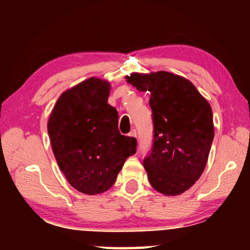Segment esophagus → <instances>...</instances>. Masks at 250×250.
<instances>
[{
	"instance_id": "obj_1",
	"label": "esophagus",
	"mask_w": 250,
	"mask_h": 250,
	"mask_svg": "<svg viewBox=\"0 0 250 250\" xmlns=\"http://www.w3.org/2000/svg\"><path fill=\"white\" fill-rule=\"evenodd\" d=\"M129 137L137 139V131H135V130H132V131H131V132L129 133Z\"/></svg>"
}]
</instances>
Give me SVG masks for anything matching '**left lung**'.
<instances>
[{
	"instance_id": "8db88e82",
	"label": "left lung",
	"mask_w": 250,
	"mask_h": 250,
	"mask_svg": "<svg viewBox=\"0 0 250 250\" xmlns=\"http://www.w3.org/2000/svg\"><path fill=\"white\" fill-rule=\"evenodd\" d=\"M126 82L150 94L153 145L143 160L150 184L164 195H180L200 179L214 139L211 108L196 87L167 71L133 73Z\"/></svg>"
}]
</instances>
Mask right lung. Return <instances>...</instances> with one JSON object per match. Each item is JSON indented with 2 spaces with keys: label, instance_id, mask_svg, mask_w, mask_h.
Masks as SVG:
<instances>
[{
  "label": "right lung",
  "instance_id": "add662e5",
  "mask_svg": "<svg viewBox=\"0 0 250 250\" xmlns=\"http://www.w3.org/2000/svg\"><path fill=\"white\" fill-rule=\"evenodd\" d=\"M110 83L91 77L59 96L47 130L58 167L69 184L87 195L115 184L137 140L118 129V111L108 104Z\"/></svg>",
  "mask_w": 250,
  "mask_h": 250
}]
</instances>
